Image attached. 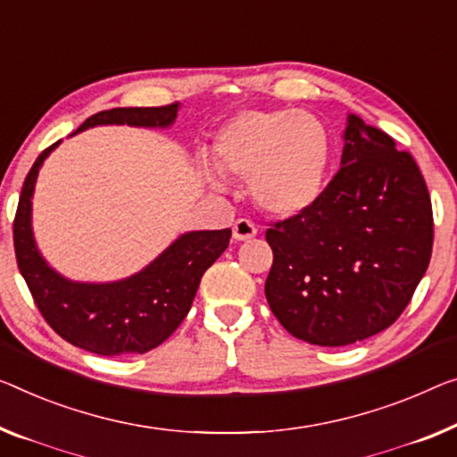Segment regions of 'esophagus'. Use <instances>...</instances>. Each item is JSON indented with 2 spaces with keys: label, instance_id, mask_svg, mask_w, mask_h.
Wrapping results in <instances>:
<instances>
[{
  "label": "esophagus",
  "instance_id": "1",
  "mask_svg": "<svg viewBox=\"0 0 457 457\" xmlns=\"http://www.w3.org/2000/svg\"><path fill=\"white\" fill-rule=\"evenodd\" d=\"M258 234V229L250 220H237L234 223V240L236 242H248Z\"/></svg>",
  "mask_w": 457,
  "mask_h": 457
}]
</instances>
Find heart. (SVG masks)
<instances>
[{"instance_id": "1", "label": "heart", "mask_w": 457, "mask_h": 457, "mask_svg": "<svg viewBox=\"0 0 457 457\" xmlns=\"http://www.w3.org/2000/svg\"><path fill=\"white\" fill-rule=\"evenodd\" d=\"M213 163L223 176L248 180L258 207L295 217L316 205L328 179V129L303 111H242L213 139ZM213 185H221L209 174Z\"/></svg>"}]
</instances>
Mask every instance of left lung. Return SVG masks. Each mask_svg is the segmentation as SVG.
I'll return each instance as SVG.
<instances>
[{
    "mask_svg": "<svg viewBox=\"0 0 457 457\" xmlns=\"http://www.w3.org/2000/svg\"><path fill=\"white\" fill-rule=\"evenodd\" d=\"M340 170L310 211L267 229L264 294L295 338L345 346L396 322L427 272L433 211L411 154L349 114Z\"/></svg>",
    "mask_w": 457,
    "mask_h": 457,
    "instance_id": "1",
    "label": "left lung"
}]
</instances>
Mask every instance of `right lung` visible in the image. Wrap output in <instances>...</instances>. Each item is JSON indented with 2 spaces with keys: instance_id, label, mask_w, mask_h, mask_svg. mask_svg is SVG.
<instances>
[{
  "instance_id": "obj_1",
  "label": "right lung",
  "mask_w": 457,
  "mask_h": 457,
  "mask_svg": "<svg viewBox=\"0 0 457 457\" xmlns=\"http://www.w3.org/2000/svg\"><path fill=\"white\" fill-rule=\"evenodd\" d=\"M180 104L111 108L81 122L76 133L102 125L168 129ZM61 141L38 155L26 176L13 220L18 269L51 328L79 349L112 357L147 353L162 345L188 314L201 277L228 248L231 229L180 234L147 267L108 283L71 281L40 254L32 231V196L40 168Z\"/></svg>"
}]
</instances>
